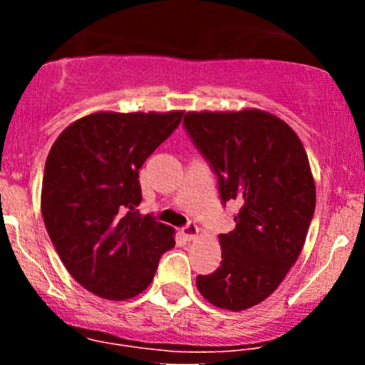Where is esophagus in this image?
Listing matches in <instances>:
<instances>
[{"mask_svg": "<svg viewBox=\"0 0 365 365\" xmlns=\"http://www.w3.org/2000/svg\"><path fill=\"white\" fill-rule=\"evenodd\" d=\"M182 235L187 238V240H194V238L199 235V228H197L195 223H188L185 228H182Z\"/></svg>", "mask_w": 365, "mask_h": 365, "instance_id": "obj_1", "label": "esophagus"}]
</instances>
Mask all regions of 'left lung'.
I'll return each mask as SVG.
<instances>
[{
    "instance_id": "obj_1",
    "label": "left lung",
    "mask_w": 365,
    "mask_h": 365,
    "mask_svg": "<svg viewBox=\"0 0 365 365\" xmlns=\"http://www.w3.org/2000/svg\"><path fill=\"white\" fill-rule=\"evenodd\" d=\"M185 128L211 163L220 195L240 204L235 230L220 235L221 266L197 276L215 307L240 312L273 293L299 259L316 207L302 140L271 113L188 111Z\"/></svg>"
}]
</instances>
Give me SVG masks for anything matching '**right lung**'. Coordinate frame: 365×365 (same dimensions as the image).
<instances>
[{
	"instance_id": "1",
	"label": "right lung",
	"mask_w": 365,
	"mask_h": 365,
	"mask_svg": "<svg viewBox=\"0 0 365 365\" xmlns=\"http://www.w3.org/2000/svg\"><path fill=\"white\" fill-rule=\"evenodd\" d=\"M183 111H98L70 123L44 166L41 211L66 271L86 290L128 300L153 282L175 230L137 215L139 170Z\"/></svg>"
}]
</instances>
